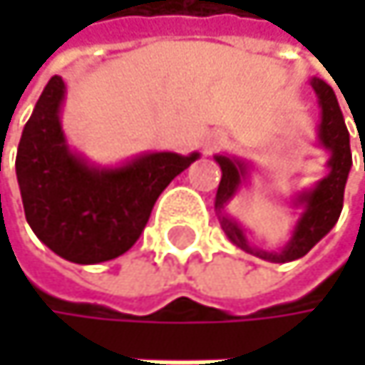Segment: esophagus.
<instances>
[{"label": "esophagus", "mask_w": 365, "mask_h": 365, "mask_svg": "<svg viewBox=\"0 0 365 365\" xmlns=\"http://www.w3.org/2000/svg\"><path fill=\"white\" fill-rule=\"evenodd\" d=\"M224 139H226V135L222 130H211L205 139V150H215L217 145L224 143Z\"/></svg>", "instance_id": "1"}]
</instances>
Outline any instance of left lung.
<instances>
[{"mask_svg": "<svg viewBox=\"0 0 365 365\" xmlns=\"http://www.w3.org/2000/svg\"><path fill=\"white\" fill-rule=\"evenodd\" d=\"M319 108H322V124H319V145L329 152L328 169L329 173L317 183L313 190H304L294 198L296 207H302V215L292 232V239L281 252H264L255 250L250 245L243 228L228 217L224 211L228 200L239 192V187L247 180V165L243 160L230 158V156H215V163L222 169V182L215 194V211L222 224V230L226 237L241 247L247 254H254L268 262H292L302 255H307L329 230L340 217L342 211V200H344V185L346 178L353 165L351 158V145H349V130L342 118V111L338 108L336 95L328 84L319 78L311 80Z\"/></svg>", "mask_w": 365, "mask_h": 365, "instance_id": "left-lung-1", "label": "left lung"}]
</instances>
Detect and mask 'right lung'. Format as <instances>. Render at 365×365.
Masks as SVG:
<instances>
[{"label":"right lung","instance_id":"obj_1","mask_svg":"<svg viewBox=\"0 0 365 365\" xmlns=\"http://www.w3.org/2000/svg\"><path fill=\"white\" fill-rule=\"evenodd\" d=\"M65 82L52 76L23 128L16 178L36 237L76 264H99L128 252L141 237L163 190L198 154L154 152L101 169L73 154L61 128Z\"/></svg>","mask_w":365,"mask_h":365}]
</instances>
